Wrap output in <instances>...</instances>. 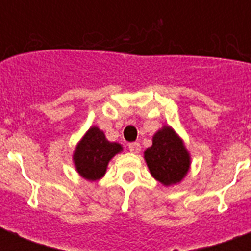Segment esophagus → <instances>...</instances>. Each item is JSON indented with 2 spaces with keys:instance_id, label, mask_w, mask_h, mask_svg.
Masks as SVG:
<instances>
[{
  "instance_id": "1",
  "label": "esophagus",
  "mask_w": 251,
  "mask_h": 251,
  "mask_svg": "<svg viewBox=\"0 0 251 251\" xmlns=\"http://www.w3.org/2000/svg\"><path fill=\"white\" fill-rule=\"evenodd\" d=\"M129 150H130V152H131V153H139V151H141V145H139L138 142L130 143Z\"/></svg>"
}]
</instances>
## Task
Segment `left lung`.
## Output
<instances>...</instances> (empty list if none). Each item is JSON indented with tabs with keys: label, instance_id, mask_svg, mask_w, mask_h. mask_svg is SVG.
Segmentation results:
<instances>
[{
	"label": "left lung",
	"instance_id": "1",
	"mask_svg": "<svg viewBox=\"0 0 251 251\" xmlns=\"http://www.w3.org/2000/svg\"><path fill=\"white\" fill-rule=\"evenodd\" d=\"M145 160L153 178L167 187L181 182L191 164L182 138L167 125L153 134L152 146L145 151Z\"/></svg>",
	"mask_w": 251,
	"mask_h": 251
}]
</instances>
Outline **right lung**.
Segmentation results:
<instances>
[{"label":"right lung","mask_w":251,"mask_h":251,"mask_svg":"<svg viewBox=\"0 0 251 251\" xmlns=\"http://www.w3.org/2000/svg\"><path fill=\"white\" fill-rule=\"evenodd\" d=\"M122 150L120 143L108 141L98 126H91L74 150L73 163L80 177L96 181L105 175L109 161Z\"/></svg>","instance_id":"add662e5"}]
</instances>
